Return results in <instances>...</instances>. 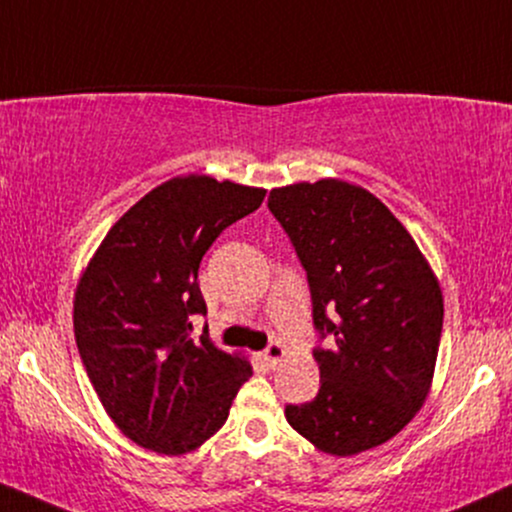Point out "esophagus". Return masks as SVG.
I'll use <instances>...</instances> for the list:
<instances>
[{
  "label": "esophagus",
  "mask_w": 512,
  "mask_h": 512,
  "mask_svg": "<svg viewBox=\"0 0 512 512\" xmlns=\"http://www.w3.org/2000/svg\"><path fill=\"white\" fill-rule=\"evenodd\" d=\"M283 357H286V348H283L281 343H269L267 350H264V353H262L264 365H267L269 369H274L276 365H279Z\"/></svg>",
  "instance_id": "1"
}]
</instances>
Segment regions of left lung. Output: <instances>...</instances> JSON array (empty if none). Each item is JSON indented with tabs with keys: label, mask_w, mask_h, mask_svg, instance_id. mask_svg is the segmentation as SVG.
Wrapping results in <instances>:
<instances>
[{
	"label": "left lung",
	"mask_w": 512,
	"mask_h": 512,
	"mask_svg": "<svg viewBox=\"0 0 512 512\" xmlns=\"http://www.w3.org/2000/svg\"><path fill=\"white\" fill-rule=\"evenodd\" d=\"M312 293L319 393L286 405L317 451L348 458L393 439L429 396L443 295L427 257L391 209L355 183L322 178L269 193Z\"/></svg>",
	"instance_id": "obj_1"
}]
</instances>
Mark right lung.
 <instances>
[{
    "label": "right lung",
    "instance_id": "right-lung-1",
    "mask_svg": "<svg viewBox=\"0 0 512 512\" xmlns=\"http://www.w3.org/2000/svg\"><path fill=\"white\" fill-rule=\"evenodd\" d=\"M267 190L176 176L109 229L80 274L73 331L100 403L133 443L162 455L195 451L224 427L248 357L224 353L193 315H207L197 269L233 221Z\"/></svg>",
    "mask_w": 512,
    "mask_h": 512
}]
</instances>
